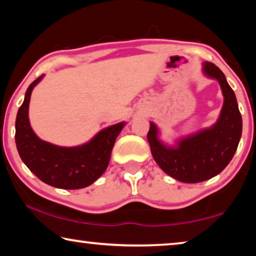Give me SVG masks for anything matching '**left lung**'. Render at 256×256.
Masks as SVG:
<instances>
[{
  "label": "left lung",
  "instance_id": "obj_1",
  "mask_svg": "<svg viewBox=\"0 0 256 256\" xmlns=\"http://www.w3.org/2000/svg\"><path fill=\"white\" fill-rule=\"evenodd\" d=\"M202 70L207 77L220 82L224 95L216 124L180 139L176 147L166 146L158 138V131L154 123H150L147 134L155 162L166 174L182 182H204L222 172L234 158L242 138V115L226 76L210 62H204Z\"/></svg>",
  "mask_w": 256,
  "mask_h": 256
}]
</instances>
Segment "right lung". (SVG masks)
I'll use <instances>...</instances> for the list:
<instances>
[{
	"instance_id": "add662e5",
	"label": "right lung",
	"mask_w": 256,
	"mask_h": 256,
	"mask_svg": "<svg viewBox=\"0 0 256 256\" xmlns=\"http://www.w3.org/2000/svg\"><path fill=\"white\" fill-rule=\"evenodd\" d=\"M41 76L28 86L16 118V146L26 166L46 184L63 190H78L96 180L109 164L116 138L124 122L106 128L87 144L60 147L38 138L28 120V106L34 86Z\"/></svg>"
}]
</instances>
